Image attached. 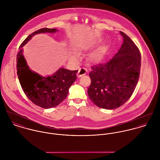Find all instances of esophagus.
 Instances as JSON below:
<instances>
[{
	"label": "esophagus",
	"instance_id": "obj_1",
	"mask_svg": "<svg viewBox=\"0 0 160 160\" xmlns=\"http://www.w3.org/2000/svg\"><path fill=\"white\" fill-rule=\"evenodd\" d=\"M86 72H87V69L84 68H81L80 69H79L78 70V77H81L83 75H85L86 74Z\"/></svg>",
	"mask_w": 160,
	"mask_h": 160
}]
</instances>
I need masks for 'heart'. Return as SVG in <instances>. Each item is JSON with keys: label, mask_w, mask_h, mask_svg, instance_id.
Instances as JSON below:
<instances>
[{"label": "heart", "mask_w": 160, "mask_h": 160, "mask_svg": "<svg viewBox=\"0 0 160 160\" xmlns=\"http://www.w3.org/2000/svg\"><path fill=\"white\" fill-rule=\"evenodd\" d=\"M101 56V52L100 51H97L95 53H93L91 55V59L93 60H97Z\"/></svg>", "instance_id": "1"}]
</instances>
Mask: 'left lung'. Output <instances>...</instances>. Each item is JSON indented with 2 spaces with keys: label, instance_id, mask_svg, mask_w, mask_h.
Masks as SVG:
<instances>
[{
  "label": "left lung",
  "instance_id": "left-lung-1",
  "mask_svg": "<svg viewBox=\"0 0 160 160\" xmlns=\"http://www.w3.org/2000/svg\"><path fill=\"white\" fill-rule=\"evenodd\" d=\"M123 43L105 63L92 67L88 93L97 107L113 110L125 103L134 91L140 75L141 55L136 45L120 31Z\"/></svg>",
  "mask_w": 160,
  "mask_h": 160
}]
</instances>
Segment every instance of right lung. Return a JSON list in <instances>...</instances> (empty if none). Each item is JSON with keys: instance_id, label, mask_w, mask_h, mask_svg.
<instances>
[{"instance_id": "add662e5", "label": "right lung", "mask_w": 160, "mask_h": 160, "mask_svg": "<svg viewBox=\"0 0 160 160\" xmlns=\"http://www.w3.org/2000/svg\"><path fill=\"white\" fill-rule=\"evenodd\" d=\"M57 31L56 29L44 28L28 36L19 47L17 56V75L24 93L35 105L50 108L57 107L67 97L69 89L76 79L78 70L70 71L62 68L52 76L43 77L31 71L22 54V47L37 34Z\"/></svg>"}]
</instances>
